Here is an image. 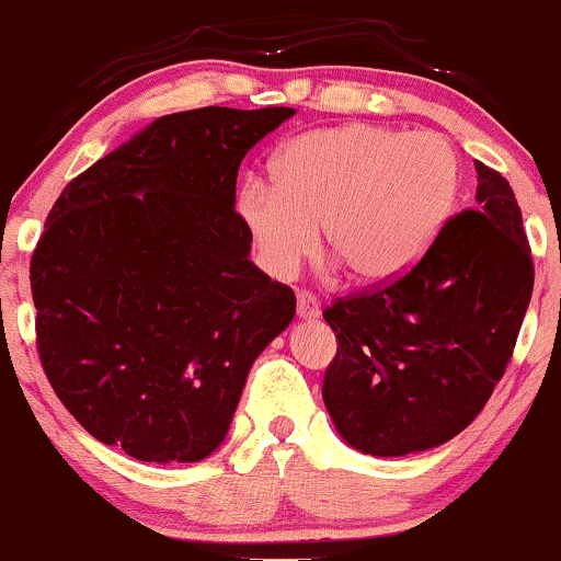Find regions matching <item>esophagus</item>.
<instances>
[{"instance_id": "1", "label": "esophagus", "mask_w": 561, "mask_h": 561, "mask_svg": "<svg viewBox=\"0 0 561 561\" xmlns=\"http://www.w3.org/2000/svg\"><path fill=\"white\" fill-rule=\"evenodd\" d=\"M321 317V306L313 295L308 293H298V319L302 321H313Z\"/></svg>"}]
</instances>
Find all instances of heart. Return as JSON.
I'll return each mask as SVG.
<instances>
[{
	"mask_svg": "<svg viewBox=\"0 0 561 561\" xmlns=\"http://www.w3.org/2000/svg\"><path fill=\"white\" fill-rule=\"evenodd\" d=\"M274 184L248 182L237 210L261 266L285 279L317 248L362 285L411 266L448 221L461 184L454 145L435 131L343 124L298 134L272 158Z\"/></svg>",
	"mask_w": 561,
	"mask_h": 561,
	"instance_id": "1",
	"label": "heart"
}]
</instances>
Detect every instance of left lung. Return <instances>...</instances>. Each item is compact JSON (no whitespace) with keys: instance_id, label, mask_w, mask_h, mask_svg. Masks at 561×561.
Here are the masks:
<instances>
[{"instance_id":"left-lung-1","label":"left lung","mask_w":561,"mask_h":561,"mask_svg":"<svg viewBox=\"0 0 561 561\" xmlns=\"http://www.w3.org/2000/svg\"><path fill=\"white\" fill-rule=\"evenodd\" d=\"M478 169L474 208L450 218L420 263L324 321L337 356L324 405L351 448L405 456L472 424L512 358L533 295L530 244L501 173Z\"/></svg>"}]
</instances>
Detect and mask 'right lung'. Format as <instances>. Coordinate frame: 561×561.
<instances>
[{
	"instance_id": "1",
	"label": "right lung",
	"mask_w": 561,
	"mask_h": 561,
	"mask_svg": "<svg viewBox=\"0 0 561 561\" xmlns=\"http://www.w3.org/2000/svg\"><path fill=\"white\" fill-rule=\"evenodd\" d=\"M293 107L156 118L76 176L31 259L44 371L76 422L156 465L208 459L295 295L250 261L237 171Z\"/></svg>"
}]
</instances>
